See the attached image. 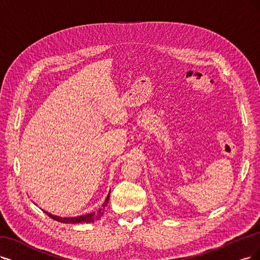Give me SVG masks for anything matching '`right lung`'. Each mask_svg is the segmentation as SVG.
Returning <instances> with one entry per match:
<instances>
[{
    "label": "right lung",
    "instance_id": "add662e5",
    "mask_svg": "<svg viewBox=\"0 0 260 260\" xmlns=\"http://www.w3.org/2000/svg\"><path fill=\"white\" fill-rule=\"evenodd\" d=\"M109 196L110 193L108 194L107 198H106L105 203L103 204V206L98 210L95 211V212L89 213V214H85V215H80V216H75V217H61V216H57V215H53L49 212H47V211L43 210L44 212L51 218H53L54 220H57V222L63 223V224H79V223H94L95 220L100 219L103 214H104V210L105 208L107 207L108 205V201H109Z\"/></svg>",
    "mask_w": 260,
    "mask_h": 260
}]
</instances>
